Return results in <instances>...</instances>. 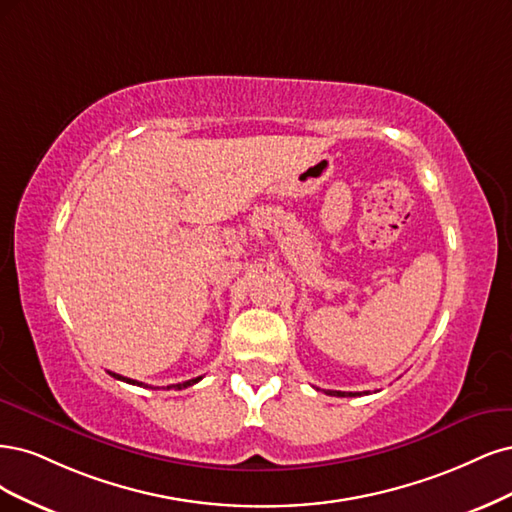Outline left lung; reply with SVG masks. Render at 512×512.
Masks as SVG:
<instances>
[{
	"instance_id": "left-lung-1",
	"label": "left lung",
	"mask_w": 512,
	"mask_h": 512,
	"mask_svg": "<svg viewBox=\"0 0 512 512\" xmlns=\"http://www.w3.org/2000/svg\"><path fill=\"white\" fill-rule=\"evenodd\" d=\"M329 395H338V398H353V395H357V393H353V391H349V393H346V391H327Z\"/></svg>"
}]
</instances>
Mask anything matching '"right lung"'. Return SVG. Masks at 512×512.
<instances>
[{
  "mask_svg": "<svg viewBox=\"0 0 512 512\" xmlns=\"http://www.w3.org/2000/svg\"><path fill=\"white\" fill-rule=\"evenodd\" d=\"M110 376H114V378H119V381H125V383H129V385H142V383H138V381H131V378H125V376H121V374H114V372H108ZM197 381H202V376H197V378H191V381H185V383H178V385H170L168 389H185V387H191V385H195Z\"/></svg>",
  "mask_w": 512,
  "mask_h": 512,
  "instance_id": "obj_1",
  "label": "right lung"
}]
</instances>
